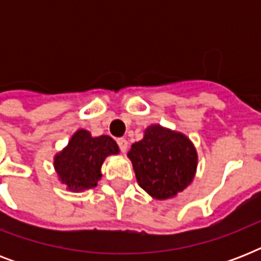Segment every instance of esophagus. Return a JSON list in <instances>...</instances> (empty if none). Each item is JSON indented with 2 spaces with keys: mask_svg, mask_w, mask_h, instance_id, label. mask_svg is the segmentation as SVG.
Instances as JSON below:
<instances>
[{
  "mask_svg": "<svg viewBox=\"0 0 261 261\" xmlns=\"http://www.w3.org/2000/svg\"><path fill=\"white\" fill-rule=\"evenodd\" d=\"M118 146L119 149H120V151L122 153H126L127 151V147H128V142H127V139L126 138H118Z\"/></svg>",
  "mask_w": 261,
  "mask_h": 261,
  "instance_id": "34e87169",
  "label": "esophagus"
}]
</instances>
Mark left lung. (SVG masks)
<instances>
[{
	"instance_id": "1",
	"label": "left lung",
	"mask_w": 261,
	"mask_h": 261,
	"mask_svg": "<svg viewBox=\"0 0 261 261\" xmlns=\"http://www.w3.org/2000/svg\"><path fill=\"white\" fill-rule=\"evenodd\" d=\"M141 188L155 199H168L194 178L196 151L186 135L150 126L128 151Z\"/></svg>"
}]
</instances>
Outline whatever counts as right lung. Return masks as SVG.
Wrapping results in <instances>:
<instances>
[{
	"mask_svg": "<svg viewBox=\"0 0 261 261\" xmlns=\"http://www.w3.org/2000/svg\"><path fill=\"white\" fill-rule=\"evenodd\" d=\"M119 147L108 135L92 138L85 130L73 135L67 147L55 157L57 173L69 190L81 191L97 186L100 169L107 155L116 154Z\"/></svg>",
	"mask_w": 261,
	"mask_h": 261,
	"instance_id": "obj_1",
	"label": "right lung"
}]
</instances>
